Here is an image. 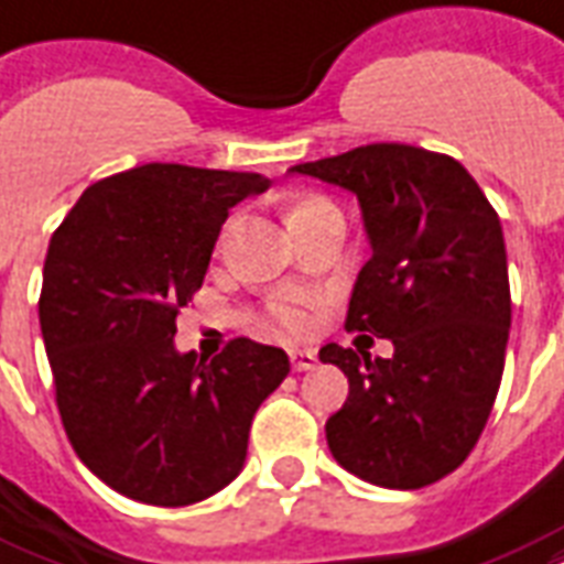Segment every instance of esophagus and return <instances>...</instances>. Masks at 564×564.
Wrapping results in <instances>:
<instances>
[{
  "instance_id": "esophagus-1",
  "label": "esophagus",
  "mask_w": 564,
  "mask_h": 564,
  "mask_svg": "<svg viewBox=\"0 0 564 564\" xmlns=\"http://www.w3.org/2000/svg\"><path fill=\"white\" fill-rule=\"evenodd\" d=\"M290 360H292V369H299V372H307L319 364L316 358V351L313 349H290Z\"/></svg>"
}]
</instances>
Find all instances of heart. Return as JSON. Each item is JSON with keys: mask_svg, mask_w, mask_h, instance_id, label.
I'll list each match as a JSON object with an SVG mask.
<instances>
[{"mask_svg": "<svg viewBox=\"0 0 564 564\" xmlns=\"http://www.w3.org/2000/svg\"><path fill=\"white\" fill-rule=\"evenodd\" d=\"M311 204H319V200H304V204L295 206V213ZM269 316H272V322L278 328L304 330L311 325V301H278V304H272Z\"/></svg>", "mask_w": 564, "mask_h": 564, "instance_id": "obj_1", "label": "heart"}]
</instances>
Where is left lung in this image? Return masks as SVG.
Returning <instances> with one entry per match:
<instances>
[{
	"instance_id": "obj_1",
	"label": "left lung",
	"mask_w": 564,
	"mask_h": 564,
	"mask_svg": "<svg viewBox=\"0 0 564 564\" xmlns=\"http://www.w3.org/2000/svg\"><path fill=\"white\" fill-rule=\"evenodd\" d=\"M358 197L369 260L349 330L393 343L390 358L328 343L349 378L325 423L339 467L381 488H423L470 455L500 390L511 328L500 218L462 162L411 144H364L290 167Z\"/></svg>"
}]
</instances>
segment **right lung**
Returning a JSON list of instances; mask_svg holds the SVG:
<instances>
[{"mask_svg": "<svg viewBox=\"0 0 564 564\" xmlns=\"http://www.w3.org/2000/svg\"><path fill=\"white\" fill-rule=\"evenodd\" d=\"M272 180L148 162L82 192L50 239L37 316L64 432L111 491L188 506L239 476L286 351L234 339L177 351V313L209 269L230 206Z\"/></svg>", "mask_w": 564, "mask_h": 564, "instance_id": "right-lung-1", "label": "right lung"}]
</instances>
